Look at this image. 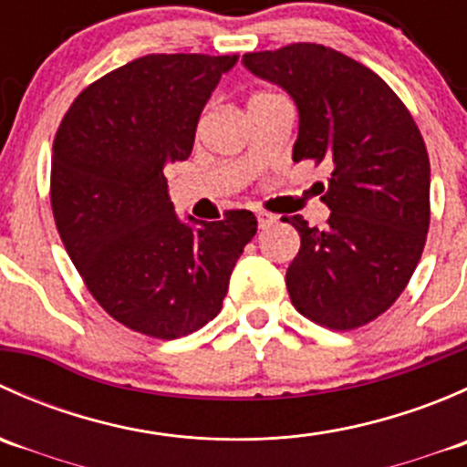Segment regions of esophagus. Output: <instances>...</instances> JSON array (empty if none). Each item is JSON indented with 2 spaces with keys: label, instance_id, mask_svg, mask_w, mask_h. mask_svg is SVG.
I'll use <instances>...</instances> for the list:
<instances>
[{
  "label": "esophagus",
  "instance_id": "1",
  "mask_svg": "<svg viewBox=\"0 0 467 467\" xmlns=\"http://www.w3.org/2000/svg\"><path fill=\"white\" fill-rule=\"evenodd\" d=\"M275 221H277V216L268 214V212H257V223H260L262 230L264 228H271V225L275 223Z\"/></svg>",
  "mask_w": 467,
  "mask_h": 467
}]
</instances>
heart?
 <instances>
[{"label": "heart", "mask_w": 467, "mask_h": 467, "mask_svg": "<svg viewBox=\"0 0 467 467\" xmlns=\"http://www.w3.org/2000/svg\"><path fill=\"white\" fill-rule=\"evenodd\" d=\"M255 97H264V94H255ZM255 97H253V99H255Z\"/></svg>", "instance_id": "obj_1"}]
</instances>
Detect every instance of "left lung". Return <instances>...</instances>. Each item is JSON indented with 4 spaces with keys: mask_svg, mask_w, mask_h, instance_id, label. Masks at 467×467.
Segmentation results:
<instances>
[{
    "mask_svg": "<svg viewBox=\"0 0 467 467\" xmlns=\"http://www.w3.org/2000/svg\"><path fill=\"white\" fill-rule=\"evenodd\" d=\"M244 65L298 106L296 162L332 169L325 228L282 216L300 234L291 303L329 329L375 321L409 285L430 230V155L411 112L373 69L314 42L253 51Z\"/></svg>",
    "mask_w": 467,
    "mask_h": 467,
    "instance_id": "8db88e82",
    "label": "left lung"
}]
</instances>
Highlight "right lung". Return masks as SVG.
Segmentation results:
<instances>
[{
    "label": "right lung",
    "instance_id": "1",
    "mask_svg": "<svg viewBox=\"0 0 467 467\" xmlns=\"http://www.w3.org/2000/svg\"><path fill=\"white\" fill-rule=\"evenodd\" d=\"M237 58L142 56L83 89L56 133L49 196L65 251L92 298L146 337L178 338L212 321L257 233L248 210L182 223L164 178L190 158L203 106Z\"/></svg>",
    "mask_w": 467,
    "mask_h": 467
}]
</instances>
